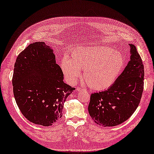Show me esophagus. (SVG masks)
Segmentation results:
<instances>
[{"label":"esophagus","mask_w":154,"mask_h":154,"mask_svg":"<svg viewBox=\"0 0 154 154\" xmlns=\"http://www.w3.org/2000/svg\"><path fill=\"white\" fill-rule=\"evenodd\" d=\"M77 91H86L85 89L82 88L81 87H77Z\"/></svg>","instance_id":"obj_1"}]
</instances>
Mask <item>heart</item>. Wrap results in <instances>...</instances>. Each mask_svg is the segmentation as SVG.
Returning <instances> with one entry per match:
<instances>
[{"instance_id": "1", "label": "heart", "mask_w": 154, "mask_h": 154, "mask_svg": "<svg viewBox=\"0 0 154 154\" xmlns=\"http://www.w3.org/2000/svg\"><path fill=\"white\" fill-rule=\"evenodd\" d=\"M125 64L124 56L111 48L79 47L72 49L70 57L63 59L61 68L70 83L77 81L82 70L89 86L95 90H103L115 82Z\"/></svg>"}]
</instances>
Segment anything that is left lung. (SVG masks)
Wrapping results in <instances>:
<instances>
[{
    "label": "left lung",
    "instance_id": "obj_1",
    "mask_svg": "<svg viewBox=\"0 0 154 154\" xmlns=\"http://www.w3.org/2000/svg\"><path fill=\"white\" fill-rule=\"evenodd\" d=\"M130 47V61L107 90L91 95L88 112L99 125L113 127L127 120L140 102L144 86V66L136 47Z\"/></svg>",
    "mask_w": 154,
    "mask_h": 154
}]
</instances>
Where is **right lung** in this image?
I'll list each match as a JSON object with an SVG mask.
<instances>
[{
	"label": "right lung",
	"mask_w": 154,
	"mask_h": 154,
	"mask_svg": "<svg viewBox=\"0 0 154 154\" xmlns=\"http://www.w3.org/2000/svg\"><path fill=\"white\" fill-rule=\"evenodd\" d=\"M63 79L54 50L44 42L31 43L19 54L14 66L13 93L29 121L48 127L61 118L64 102L75 90Z\"/></svg>",
	"instance_id": "1"
}]
</instances>
